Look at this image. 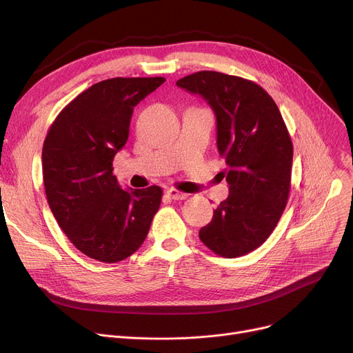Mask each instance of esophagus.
<instances>
[{
    "label": "esophagus",
    "instance_id": "34e87169",
    "mask_svg": "<svg viewBox=\"0 0 353 353\" xmlns=\"http://www.w3.org/2000/svg\"><path fill=\"white\" fill-rule=\"evenodd\" d=\"M165 194L169 196L170 199H173V200H184V199H188V194H186V193L179 192V190H176V189H167V190H165Z\"/></svg>",
    "mask_w": 353,
    "mask_h": 353
}]
</instances>
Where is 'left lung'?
Segmentation results:
<instances>
[{
    "mask_svg": "<svg viewBox=\"0 0 353 353\" xmlns=\"http://www.w3.org/2000/svg\"><path fill=\"white\" fill-rule=\"evenodd\" d=\"M200 94L217 120V148L225 157L229 196L199 237L228 259L266 242L288 205L293 144L279 108L261 85L217 71H197L176 83Z\"/></svg>",
    "mask_w": 353,
    "mask_h": 353,
    "instance_id": "8db88e82",
    "label": "left lung"
}]
</instances>
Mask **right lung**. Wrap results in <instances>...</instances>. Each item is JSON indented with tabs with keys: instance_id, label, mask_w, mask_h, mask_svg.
<instances>
[{
	"instance_id": "add662e5",
	"label": "right lung",
	"mask_w": 353,
	"mask_h": 353,
	"mask_svg": "<svg viewBox=\"0 0 353 353\" xmlns=\"http://www.w3.org/2000/svg\"><path fill=\"white\" fill-rule=\"evenodd\" d=\"M164 77H116L92 84L55 117L43 145L47 201L70 242L85 256L117 263L144 242L157 213L159 186L123 190L113 160L134 107Z\"/></svg>"
}]
</instances>
